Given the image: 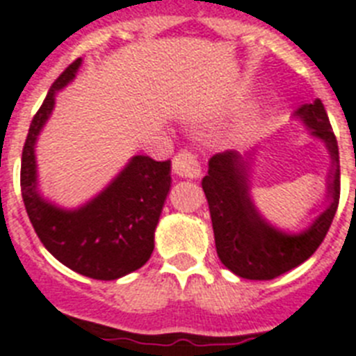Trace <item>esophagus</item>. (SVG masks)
Returning <instances> with one entry per match:
<instances>
[{"label": "esophagus", "instance_id": "obj_1", "mask_svg": "<svg viewBox=\"0 0 356 356\" xmlns=\"http://www.w3.org/2000/svg\"><path fill=\"white\" fill-rule=\"evenodd\" d=\"M173 172L177 173L179 177L184 179H197L201 175V164H199L197 157L192 152H179L172 161Z\"/></svg>", "mask_w": 356, "mask_h": 356}]
</instances>
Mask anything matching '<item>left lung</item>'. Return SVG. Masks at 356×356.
I'll return each instance as SVG.
<instances>
[{"instance_id":"8db88e82","label":"left lung","mask_w":356,"mask_h":356,"mask_svg":"<svg viewBox=\"0 0 356 356\" xmlns=\"http://www.w3.org/2000/svg\"><path fill=\"white\" fill-rule=\"evenodd\" d=\"M303 124L322 138L331 155L327 208L300 234H285L268 225L248 193V163L238 152H223L208 161L203 177L218 256L225 267L247 280H273L309 259L322 245L340 199L338 144L320 98L296 111Z\"/></svg>"}]
</instances>
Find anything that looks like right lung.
Masks as SVG:
<instances>
[{
    "mask_svg": "<svg viewBox=\"0 0 356 356\" xmlns=\"http://www.w3.org/2000/svg\"><path fill=\"white\" fill-rule=\"evenodd\" d=\"M78 58L56 78L34 115L22 153V197L34 232L54 258L93 280H117L137 270L153 252V236L168 195L170 161L135 155L104 192L78 210H63L40 195L34 146L54 108V95L76 74Z\"/></svg>",
    "mask_w": 356,
    "mask_h": 356,
    "instance_id": "add662e5",
    "label": "right lung"
}]
</instances>
